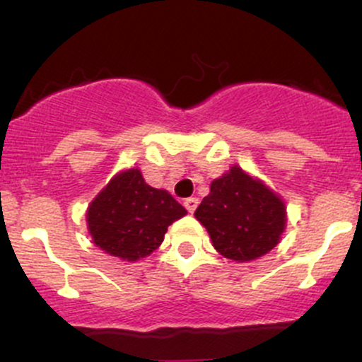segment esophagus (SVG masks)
Listing matches in <instances>:
<instances>
[{
    "mask_svg": "<svg viewBox=\"0 0 362 362\" xmlns=\"http://www.w3.org/2000/svg\"><path fill=\"white\" fill-rule=\"evenodd\" d=\"M198 203H199L198 198H187L184 202V206L187 208L189 214H194V210H196V208H198Z\"/></svg>",
    "mask_w": 362,
    "mask_h": 362,
    "instance_id": "34e87169",
    "label": "esophagus"
}]
</instances>
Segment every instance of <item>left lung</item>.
Masks as SVG:
<instances>
[{
	"mask_svg": "<svg viewBox=\"0 0 362 362\" xmlns=\"http://www.w3.org/2000/svg\"><path fill=\"white\" fill-rule=\"evenodd\" d=\"M215 250L233 261H254L280 242L287 215L282 199L261 180L233 166L210 184L194 211Z\"/></svg>",
	"mask_w": 362,
	"mask_h": 362,
	"instance_id": "8db88e82",
	"label": "left lung"
}]
</instances>
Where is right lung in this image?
<instances>
[{"mask_svg": "<svg viewBox=\"0 0 362 362\" xmlns=\"http://www.w3.org/2000/svg\"><path fill=\"white\" fill-rule=\"evenodd\" d=\"M187 214L168 191L154 189L138 168L120 171L87 210L94 245L113 257L138 261L163 243L168 226Z\"/></svg>", "mask_w": 362, "mask_h": 362, "instance_id": "1", "label": "right lung"}]
</instances>
